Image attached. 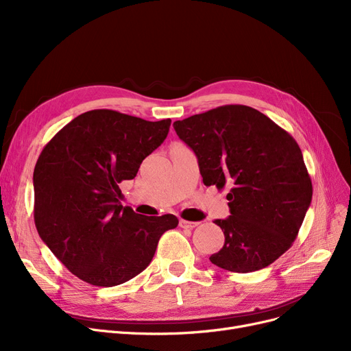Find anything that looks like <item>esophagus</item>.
I'll return each mask as SVG.
<instances>
[{
    "instance_id": "1",
    "label": "esophagus",
    "mask_w": 351,
    "mask_h": 351,
    "mask_svg": "<svg viewBox=\"0 0 351 351\" xmlns=\"http://www.w3.org/2000/svg\"><path fill=\"white\" fill-rule=\"evenodd\" d=\"M197 225H199V222H189V220H185V219L179 220V226L183 228V229H193Z\"/></svg>"
}]
</instances>
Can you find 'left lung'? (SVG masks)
Returning <instances> with one entry per match:
<instances>
[{
  "label": "left lung",
  "instance_id": "1",
  "mask_svg": "<svg viewBox=\"0 0 351 351\" xmlns=\"http://www.w3.org/2000/svg\"><path fill=\"white\" fill-rule=\"evenodd\" d=\"M195 152L206 186H232L230 216L216 219L225 245L209 259L234 273L261 270L290 249L313 186L298 142L246 105H225L173 122Z\"/></svg>",
  "mask_w": 351,
  "mask_h": 351
}]
</instances>
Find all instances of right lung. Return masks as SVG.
<instances>
[{
	"label": "right lung",
	"instance_id": "obj_1",
	"mask_svg": "<svg viewBox=\"0 0 351 351\" xmlns=\"http://www.w3.org/2000/svg\"><path fill=\"white\" fill-rule=\"evenodd\" d=\"M158 122L94 109L65 125L34 169V220L43 242L81 280L112 287L151 263L173 215L145 216L122 206L119 183L168 136Z\"/></svg>",
	"mask_w": 351,
	"mask_h": 351
}]
</instances>
